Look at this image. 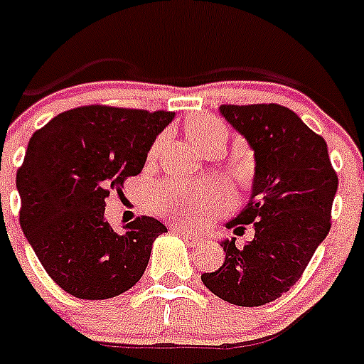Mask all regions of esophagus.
<instances>
[{
	"label": "esophagus",
	"mask_w": 364,
	"mask_h": 364,
	"mask_svg": "<svg viewBox=\"0 0 364 364\" xmlns=\"http://www.w3.org/2000/svg\"><path fill=\"white\" fill-rule=\"evenodd\" d=\"M176 231H178L180 237L184 238V240H188V242H190L191 246H193V244H197V242H200V238L197 237L196 232H190V231H188V229H180V228L176 229Z\"/></svg>",
	"instance_id": "34e87169"
}]
</instances>
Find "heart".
<instances>
[{
    "label": "heart",
    "mask_w": 364,
    "mask_h": 364,
    "mask_svg": "<svg viewBox=\"0 0 364 364\" xmlns=\"http://www.w3.org/2000/svg\"><path fill=\"white\" fill-rule=\"evenodd\" d=\"M190 135L200 148L216 136H225V127L216 118H199L190 126ZM158 146V144H156ZM229 190L223 184L191 186L182 182H164L156 188L154 208L158 214L182 223H200L214 212L225 208Z\"/></svg>",
    "instance_id": "b5f03b06"
}]
</instances>
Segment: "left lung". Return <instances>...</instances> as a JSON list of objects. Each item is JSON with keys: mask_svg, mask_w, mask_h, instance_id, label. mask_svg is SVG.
I'll use <instances>...</instances> for the list:
<instances>
[{"mask_svg": "<svg viewBox=\"0 0 364 364\" xmlns=\"http://www.w3.org/2000/svg\"><path fill=\"white\" fill-rule=\"evenodd\" d=\"M220 112L255 154L252 197L228 229L252 223L255 235L244 248L223 240L225 261L200 280L231 304L261 306L297 284L327 237L338 176L323 136L284 105H222Z\"/></svg>", "mask_w": 364, "mask_h": 364, "instance_id": "obj_1", "label": "left lung"}]
</instances>
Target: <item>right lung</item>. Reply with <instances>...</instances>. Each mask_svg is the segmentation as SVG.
Masks as SVG:
<instances>
[{
	"instance_id": "add662e5",
	"label": "right lung",
	"mask_w": 364,
	"mask_h": 364,
	"mask_svg": "<svg viewBox=\"0 0 364 364\" xmlns=\"http://www.w3.org/2000/svg\"><path fill=\"white\" fill-rule=\"evenodd\" d=\"M173 118L171 110L86 105L31 135L16 173L20 228L63 291L100 301L141 280L154 240L167 228L141 216L116 232L105 220V199L141 173Z\"/></svg>"
}]
</instances>
